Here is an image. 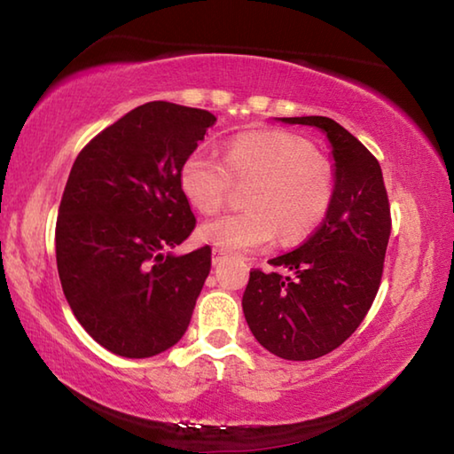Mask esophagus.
<instances>
[{"mask_svg":"<svg viewBox=\"0 0 454 454\" xmlns=\"http://www.w3.org/2000/svg\"><path fill=\"white\" fill-rule=\"evenodd\" d=\"M226 260V252H222V250H218V248H214L212 250V264L214 266H218V264H222Z\"/></svg>","mask_w":454,"mask_h":454,"instance_id":"obj_1","label":"esophagus"}]
</instances>
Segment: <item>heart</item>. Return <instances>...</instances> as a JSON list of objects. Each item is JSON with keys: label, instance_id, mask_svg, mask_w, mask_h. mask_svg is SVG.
Listing matches in <instances>:
<instances>
[{"label": "heart", "instance_id": "1", "mask_svg": "<svg viewBox=\"0 0 454 454\" xmlns=\"http://www.w3.org/2000/svg\"><path fill=\"white\" fill-rule=\"evenodd\" d=\"M254 180L240 212L222 214L200 226V238L224 252H252L272 244L296 242L320 224L333 202L334 178L328 162L301 136L262 129L236 136L226 158L198 148L182 162L180 186L200 212H216L230 182Z\"/></svg>", "mask_w": 454, "mask_h": 454}]
</instances>
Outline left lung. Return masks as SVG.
<instances>
[{
    "label": "left lung",
    "instance_id": "obj_1",
    "mask_svg": "<svg viewBox=\"0 0 454 454\" xmlns=\"http://www.w3.org/2000/svg\"><path fill=\"white\" fill-rule=\"evenodd\" d=\"M318 128L333 148L334 192L322 224L296 250L252 270L242 296L256 340L286 360H312L355 333L380 286L390 206L379 160L348 129L325 116L278 118Z\"/></svg>",
    "mask_w": 454,
    "mask_h": 454
}]
</instances>
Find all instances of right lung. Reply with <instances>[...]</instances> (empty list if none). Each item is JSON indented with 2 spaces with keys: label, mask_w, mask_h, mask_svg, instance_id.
<instances>
[{
  "label": "right lung",
  "mask_w": 454,
  "mask_h": 454,
  "mask_svg": "<svg viewBox=\"0 0 454 454\" xmlns=\"http://www.w3.org/2000/svg\"><path fill=\"white\" fill-rule=\"evenodd\" d=\"M214 114L148 102L83 148L56 224L58 272L86 333L114 355L148 358L186 333L210 274V246L172 254L196 226L180 168Z\"/></svg>",
  "instance_id": "right-lung-1"
}]
</instances>
